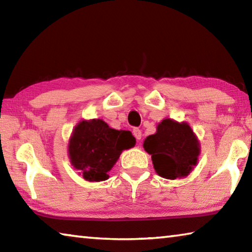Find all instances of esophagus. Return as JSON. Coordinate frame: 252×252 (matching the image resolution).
<instances>
[{
  "label": "esophagus",
  "instance_id": "1",
  "mask_svg": "<svg viewBox=\"0 0 252 252\" xmlns=\"http://www.w3.org/2000/svg\"><path fill=\"white\" fill-rule=\"evenodd\" d=\"M133 135L135 136V139L138 140V141H139V140H141V138H142V132H141V130L136 129V127H135V129H133Z\"/></svg>",
  "mask_w": 252,
  "mask_h": 252
}]
</instances>
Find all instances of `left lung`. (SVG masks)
Listing matches in <instances>:
<instances>
[{
  "label": "left lung",
  "mask_w": 252,
  "mask_h": 252,
  "mask_svg": "<svg viewBox=\"0 0 252 252\" xmlns=\"http://www.w3.org/2000/svg\"><path fill=\"white\" fill-rule=\"evenodd\" d=\"M143 148L151 155L153 168L170 180L186 178L198 163L200 142L189 123L163 119L157 132L146 138Z\"/></svg>",
  "instance_id": "obj_1"
}]
</instances>
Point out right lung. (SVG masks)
<instances>
[{
  "mask_svg": "<svg viewBox=\"0 0 252 252\" xmlns=\"http://www.w3.org/2000/svg\"><path fill=\"white\" fill-rule=\"evenodd\" d=\"M130 131L116 130L101 119L82 120L74 126L67 153L71 164L84 180L100 182L109 178L123 150L134 147Z\"/></svg>",
  "mask_w": 252,
  "mask_h": 252,
  "instance_id": "obj_1",
  "label": "right lung"
}]
</instances>
